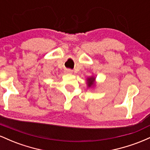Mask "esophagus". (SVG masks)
I'll return each mask as SVG.
<instances>
[{
    "label": "esophagus",
    "instance_id": "1",
    "mask_svg": "<svg viewBox=\"0 0 150 150\" xmlns=\"http://www.w3.org/2000/svg\"><path fill=\"white\" fill-rule=\"evenodd\" d=\"M65 73H73V71H72V70H70V69H66V70H65Z\"/></svg>",
    "mask_w": 150,
    "mask_h": 150
}]
</instances>
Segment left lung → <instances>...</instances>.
I'll use <instances>...</instances> for the list:
<instances>
[{
  "label": "left lung",
  "instance_id": "8db88e82",
  "mask_svg": "<svg viewBox=\"0 0 150 150\" xmlns=\"http://www.w3.org/2000/svg\"><path fill=\"white\" fill-rule=\"evenodd\" d=\"M94 80V78H93V77H90V78H89L88 80H87V81H88V86H89V87H90V86H92L93 85Z\"/></svg>",
  "mask_w": 150,
  "mask_h": 150
}]
</instances>
